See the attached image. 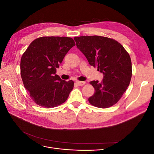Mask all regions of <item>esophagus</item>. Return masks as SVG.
Returning a JSON list of instances; mask_svg holds the SVG:
<instances>
[{"instance_id": "34e87169", "label": "esophagus", "mask_w": 154, "mask_h": 154, "mask_svg": "<svg viewBox=\"0 0 154 154\" xmlns=\"http://www.w3.org/2000/svg\"><path fill=\"white\" fill-rule=\"evenodd\" d=\"M76 84L79 86H82L83 85H85L86 83L85 82H80V81H77V82H76Z\"/></svg>"}]
</instances>
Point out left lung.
Returning <instances> with one entry per match:
<instances>
[{
    "mask_svg": "<svg viewBox=\"0 0 154 154\" xmlns=\"http://www.w3.org/2000/svg\"><path fill=\"white\" fill-rule=\"evenodd\" d=\"M77 48L85 55L91 66L103 73L101 82L92 81L94 94L89 103L106 109L115 105L128 87L132 77V62L129 54L117 41L100 36L74 37Z\"/></svg>",
    "mask_w": 154,
    "mask_h": 154,
    "instance_id": "obj_1",
    "label": "left lung"
}]
</instances>
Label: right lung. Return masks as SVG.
I'll use <instances>...</instances> for the list:
<instances>
[{"instance_id": "1", "label": "right lung", "mask_w": 154, "mask_h": 154, "mask_svg": "<svg viewBox=\"0 0 154 154\" xmlns=\"http://www.w3.org/2000/svg\"><path fill=\"white\" fill-rule=\"evenodd\" d=\"M74 45V40L69 37L43 36L32 41L22 56V80L37 105L53 108L68 98L74 82L62 80L56 72L65 56Z\"/></svg>"}]
</instances>
